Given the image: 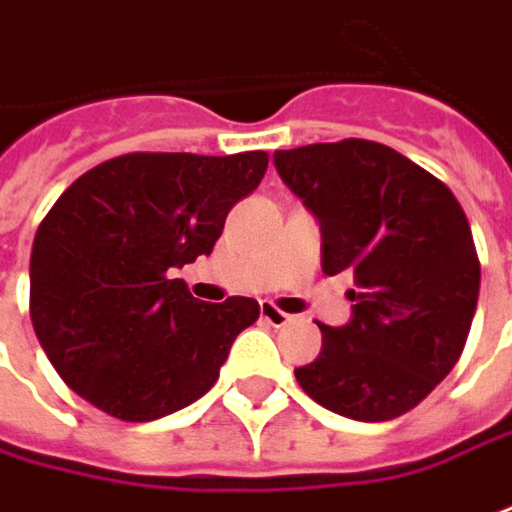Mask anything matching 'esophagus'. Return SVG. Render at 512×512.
Instances as JSON below:
<instances>
[{
  "mask_svg": "<svg viewBox=\"0 0 512 512\" xmlns=\"http://www.w3.org/2000/svg\"><path fill=\"white\" fill-rule=\"evenodd\" d=\"M262 318L270 324V327H284V324H290V321H293V315L279 310L273 301H262Z\"/></svg>",
  "mask_w": 512,
  "mask_h": 512,
  "instance_id": "34e87169",
  "label": "esophagus"
}]
</instances>
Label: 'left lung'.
I'll return each instance as SVG.
<instances>
[{
	"label": "left lung",
	"mask_w": 512,
	"mask_h": 512,
	"mask_svg": "<svg viewBox=\"0 0 512 512\" xmlns=\"http://www.w3.org/2000/svg\"><path fill=\"white\" fill-rule=\"evenodd\" d=\"M281 180L321 225L327 276L352 270V318L318 324V358L298 386L329 411L386 423L456 366L479 298V256L451 188L375 140L273 154Z\"/></svg>",
	"instance_id": "obj_1"
}]
</instances>
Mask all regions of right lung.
<instances>
[{
  "instance_id": "right-lung-1",
  "label": "right lung",
  "mask_w": 512,
  "mask_h": 512,
  "mask_svg": "<svg viewBox=\"0 0 512 512\" xmlns=\"http://www.w3.org/2000/svg\"><path fill=\"white\" fill-rule=\"evenodd\" d=\"M264 171L267 152H132L58 197L33 239L30 318L72 392L123 423H149L214 386L259 304H202L171 270L214 250Z\"/></svg>"
}]
</instances>
